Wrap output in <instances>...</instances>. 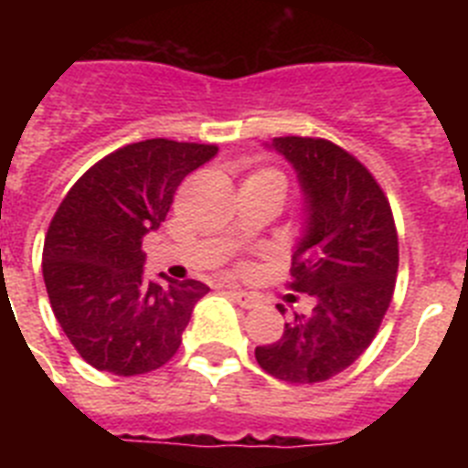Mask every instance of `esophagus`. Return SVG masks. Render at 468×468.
<instances>
[{
    "instance_id": "esophagus-1",
    "label": "esophagus",
    "mask_w": 468,
    "mask_h": 468,
    "mask_svg": "<svg viewBox=\"0 0 468 468\" xmlns=\"http://www.w3.org/2000/svg\"><path fill=\"white\" fill-rule=\"evenodd\" d=\"M229 297L237 302L239 307L243 309H253L258 307V297L250 295V292H243V291H229Z\"/></svg>"
}]
</instances>
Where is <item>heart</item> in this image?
Wrapping results in <instances>:
<instances>
[{
  "label": "heart",
  "instance_id": "obj_1",
  "mask_svg": "<svg viewBox=\"0 0 468 468\" xmlns=\"http://www.w3.org/2000/svg\"><path fill=\"white\" fill-rule=\"evenodd\" d=\"M248 180H264V183H276V185H281V187L285 189V176L281 171H276V168H260V171H255L253 176L248 177Z\"/></svg>",
  "mask_w": 468,
  "mask_h": 468
}]
</instances>
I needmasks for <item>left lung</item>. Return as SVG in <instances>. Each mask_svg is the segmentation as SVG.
Instances as JSON below:
<instances>
[{"instance_id": "obj_1", "label": "left lung", "mask_w": 468, "mask_h": 468, "mask_svg": "<svg viewBox=\"0 0 468 468\" xmlns=\"http://www.w3.org/2000/svg\"><path fill=\"white\" fill-rule=\"evenodd\" d=\"M267 147L297 173L302 234L291 288L312 295L314 309L295 314L279 342L255 346V358L283 382H325L370 346L387 314L399 271L394 215L367 168L330 140L288 135Z\"/></svg>"}]
</instances>
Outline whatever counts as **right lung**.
Instances as JSON below:
<instances>
[{"instance_id":"1","label":"right lung","mask_w":468,"mask_h":468,"mask_svg":"<svg viewBox=\"0 0 468 468\" xmlns=\"http://www.w3.org/2000/svg\"><path fill=\"white\" fill-rule=\"evenodd\" d=\"M218 154L215 144L154 138L90 166L53 215L44 283L58 324L105 373H152L176 356L201 281L144 279L143 239L171 210L177 185Z\"/></svg>"}]
</instances>
